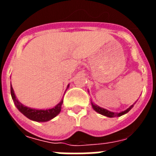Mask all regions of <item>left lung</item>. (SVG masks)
<instances>
[{"label": "left lung", "mask_w": 156, "mask_h": 156, "mask_svg": "<svg viewBox=\"0 0 156 156\" xmlns=\"http://www.w3.org/2000/svg\"><path fill=\"white\" fill-rule=\"evenodd\" d=\"M133 106V105H131L130 107H129V108H128L127 109L125 110V111H123V112H110V111H108V110H106L103 108H101V107H99V106H97V105H95L92 104V107H93V108L95 110V111L97 112H98V113L101 114V115H105V116H107V117L121 116V115L127 113L131 109Z\"/></svg>", "instance_id": "1"}]
</instances>
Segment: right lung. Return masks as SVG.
<instances>
[{
    "instance_id": "1",
    "label": "right lung",
    "mask_w": 156,
    "mask_h": 156,
    "mask_svg": "<svg viewBox=\"0 0 156 156\" xmlns=\"http://www.w3.org/2000/svg\"><path fill=\"white\" fill-rule=\"evenodd\" d=\"M11 94H12V100L14 101V102L16 104V107L24 115L29 118L31 120L37 121V122H46V121L50 120V119H53L54 117H55L60 112L62 108V105L63 103V101H62L61 102L58 104L55 107L50 108V109L46 110H38L34 109V108H30L24 106L19 102V101L16 99V95L14 93L13 88H12V84H11Z\"/></svg>"
}]
</instances>
